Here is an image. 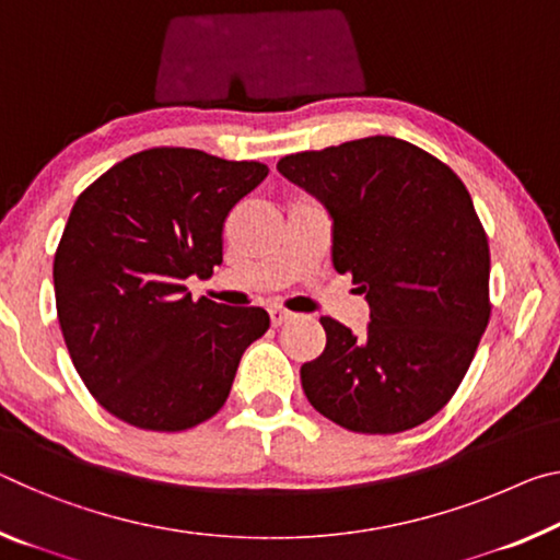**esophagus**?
I'll return each mask as SVG.
<instances>
[{
    "label": "esophagus",
    "instance_id": "1",
    "mask_svg": "<svg viewBox=\"0 0 560 560\" xmlns=\"http://www.w3.org/2000/svg\"><path fill=\"white\" fill-rule=\"evenodd\" d=\"M269 316H271V326H281V324H287L294 314L287 312V308H281V306H271Z\"/></svg>",
    "mask_w": 560,
    "mask_h": 560
}]
</instances>
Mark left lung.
I'll return each mask as SVG.
<instances>
[{
    "instance_id": "1",
    "label": "left lung",
    "mask_w": 560,
    "mask_h": 560,
    "mask_svg": "<svg viewBox=\"0 0 560 560\" xmlns=\"http://www.w3.org/2000/svg\"><path fill=\"white\" fill-rule=\"evenodd\" d=\"M326 203L334 266L366 294L363 334L322 316L326 349L301 366L318 413L357 433H401L451 401L491 318V252L454 168L396 137L281 156Z\"/></svg>"
}]
</instances>
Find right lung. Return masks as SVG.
Returning a JSON list of instances; mask_svg holds the SVG:
<instances>
[{"label":"right lung","instance_id":"1","mask_svg":"<svg viewBox=\"0 0 560 560\" xmlns=\"http://www.w3.org/2000/svg\"><path fill=\"white\" fill-rule=\"evenodd\" d=\"M266 174L261 162L154 147L79 194L55 254L57 316L77 374L112 416L186 431L224 406L269 314L194 301L184 281L214 273L229 211Z\"/></svg>","mask_w":560,"mask_h":560}]
</instances>
